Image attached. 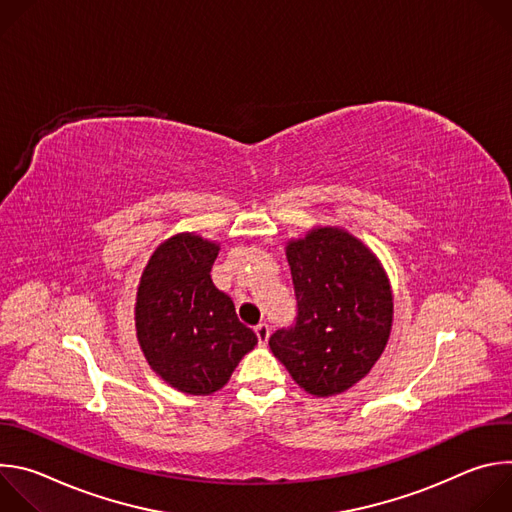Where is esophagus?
Instances as JSON below:
<instances>
[{"instance_id":"1","label":"esophagus","mask_w":512,"mask_h":512,"mask_svg":"<svg viewBox=\"0 0 512 512\" xmlns=\"http://www.w3.org/2000/svg\"><path fill=\"white\" fill-rule=\"evenodd\" d=\"M255 334H257L259 344H267V340H269V326H267L265 322L257 324V326H255Z\"/></svg>"}]
</instances>
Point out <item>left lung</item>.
Instances as JSON below:
<instances>
[{
    "label": "left lung",
    "instance_id": "left-lung-1",
    "mask_svg": "<svg viewBox=\"0 0 512 512\" xmlns=\"http://www.w3.org/2000/svg\"><path fill=\"white\" fill-rule=\"evenodd\" d=\"M285 257L296 287V326L269 348L306 393L332 397L367 377L393 326V289L379 257L340 227L289 239Z\"/></svg>",
    "mask_w": 512,
    "mask_h": 512
}]
</instances>
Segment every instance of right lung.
<instances>
[{
	"instance_id": "right-lung-1",
	"label": "right lung",
	"mask_w": 512,
	"mask_h": 512,
	"mask_svg": "<svg viewBox=\"0 0 512 512\" xmlns=\"http://www.w3.org/2000/svg\"><path fill=\"white\" fill-rule=\"evenodd\" d=\"M221 251L196 233L166 239L145 265L135 296V332L152 371L186 395L223 389L257 336L212 283Z\"/></svg>"
}]
</instances>
